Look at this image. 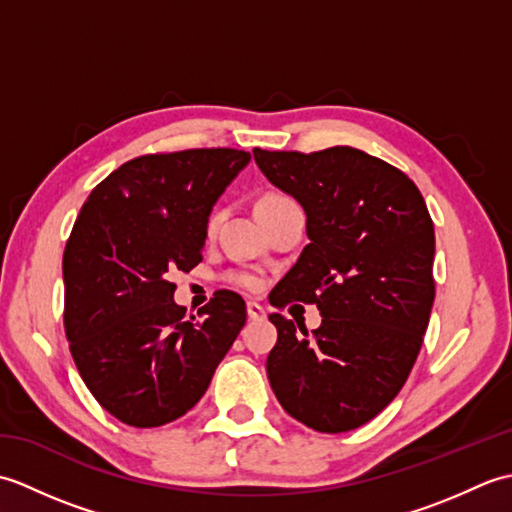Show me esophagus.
<instances>
[{
    "mask_svg": "<svg viewBox=\"0 0 512 512\" xmlns=\"http://www.w3.org/2000/svg\"><path fill=\"white\" fill-rule=\"evenodd\" d=\"M246 312H248V319L250 321H257V319H264L266 317L264 306H259L257 301H248L246 303Z\"/></svg>",
    "mask_w": 512,
    "mask_h": 512,
    "instance_id": "esophagus-1",
    "label": "esophagus"
}]
</instances>
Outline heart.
Wrapping results in <instances>:
<instances>
[{
  "label": "heart",
  "mask_w": 512,
  "mask_h": 512,
  "mask_svg": "<svg viewBox=\"0 0 512 512\" xmlns=\"http://www.w3.org/2000/svg\"><path fill=\"white\" fill-rule=\"evenodd\" d=\"M288 200H290V198H288V195H284V193L268 191V193L262 195V198L257 200L255 213L268 211V209H273V206H279V204H284V202H288ZM217 224H220V213H211L209 220H206V231L213 233L215 228H217ZM226 279L231 281V284H235V286H239V288H246V290H255V288L259 286V279H257L255 275H250V273H228Z\"/></svg>",
  "instance_id": "1"
}]
</instances>
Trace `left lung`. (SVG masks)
Listing matches in <instances>:
<instances>
[{"label":"left lung","instance_id":"obj_1","mask_svg":"<svg viewBox=\"0 0 512 512\" xmlns=\"http://www.w3.org/2000/svg\"><path fill=\"white\" fill-rule=\"evenodd\" d=\"M253 156L308 215L310 244L270 303H317L323 317L299 335L284 314H270V387L306 427L352 431L398 396L418 358L436 297L431 215L405 173L361 149L255 147Z\"/></svg>","mask_w":512,"mask_h":512}]
</instances>
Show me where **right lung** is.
<instances>
[{"label":"right lung","instance_id":"obj_1","mask_svg":"<svg viewBox=\"0 0 512 512\" xmlns=\"http://www.w3.org/2000/svg\"><path fill=\"white\" fill-rule=\"evenodd\" d=\"M250 162L239 149H184L125 162L92 189L63 253V323L76 369L129 427H162L198 402L246 323L217 290L184 317L169 275L202 262L206 220Z\"/></svg>","mask_w":512,"mask_h":512}]
</instances>
